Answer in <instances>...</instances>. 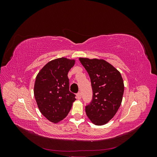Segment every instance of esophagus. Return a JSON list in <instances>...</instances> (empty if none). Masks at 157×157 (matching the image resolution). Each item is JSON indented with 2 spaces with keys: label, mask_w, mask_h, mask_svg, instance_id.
Segmentation results:
<instances>
[{
  "label": "esophagus",
  "mask_w": 157,
  "mask_h": 157,
  "mask_svg": "<svg viewBox=\"0 0 157 157\" xmlns=\"http://www.w3.org/2000/svg\"><path fill=\"white\" fill-rule=\"evenodd\" d=\"M77 99H78V100H80V99H81V94H80V92L77 94Z\"/></svg>",
  "instance_id": "esophagus-1"
}]
</instances>
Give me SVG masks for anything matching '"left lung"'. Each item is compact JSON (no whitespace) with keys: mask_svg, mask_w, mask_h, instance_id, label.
<instances>
[{"mask_svg":"<svg viewBox=\"0 0 157 157\" xmlns=\"http://www.w3.org/2000/svg\"><path fill=\"white\" fill-rule=\"evenodd\" d=\"M91 80L92 101L86 107V113L93 124L101 126L111 121L122 101L124 85L121 73L102 59L80 58Z\"/></svg>","mask_w":157,"mask_h":157,"instance_id":"left-lung-1","label":"left lung"}]
</instances>
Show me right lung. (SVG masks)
I'll use <instances>...</instances> for the list:
<instances>
[{
  "label": "right lung",
  "mask_w": 157,
  "mask_h": 157,
  "mask_svg": "<svg viewBox=\"0 0 157 157\" xmlns=\"http://www.w3.org/2000/svg\"><path fill=\"white\" fill-rule=\"evenodd\" d=\"M75 59L62 57L51 60L37 74L34 96L42 115L49 121L58 123L67 116L75 95L69 92L67 75Z\"/></svg>",
  "instance_id": "right-lung-1"
}]
</instances>
